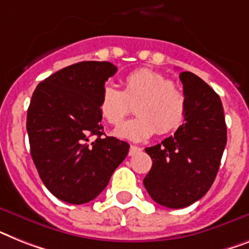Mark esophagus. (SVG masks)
Masks as SVG:
<instances>
[{
    "mask_svg": "<svg viewBox=\"0 0 249 249\" xmlns=\"http://www.w3.org/2000/svg\"><path fill=\"white\" fill-rule=\"evenodd\" d=\"M141 150H142L141 147L133 146V145H131V147H129V151H128V155L129 157H133V155H136L137 153H140Z\"/></svg>",
    "mask_w": 249,
    "mask_h": 249,
    "instance_id": "1",
    "label": "esophagus"
}]
</instances>
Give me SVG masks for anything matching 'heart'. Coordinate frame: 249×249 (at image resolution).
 <instances>
[{
  "mask_svg": "<svg viewBox=\"0 0 249 249\" xmlns=\"http://www.w3.org/2000/svg\"><path fill=\"white\" fill-rule=\"evenodd\" d=\"M122 90L112 84L103 86L99 112L109 124H120L135 104V116L114 131L116 136L142 141L154 133H169L183 123L187 100L183 90L161 73L141 67L127 73Z\"/></svg>",
  "mask_w": 249,
  "mask_h": 249,
  "instance_id": "b5f03b06",
  "label": "heart"
}]
</instances>
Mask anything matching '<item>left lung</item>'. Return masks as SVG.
Masks as SVG:
<instances>
[{
	"instance_id": "left-lung-1",
	"label": "left lung",
	"mask_w": 249,
	"mask_h": 249,
	"mask_svg": "<svg viewBox=\"0 0 249 249\" xmlns=\"http://www.w3.org/2000/svg\"><path fill=\"white\" fill-rule=\"evenodd\" d=\"M186 117L173 136L145 151L153 166L143 178L150 197L161 206L182 209L202 198L213 186L227 145V124L216 92L195 73H179Z\"/></svg>"
}]
</instances>
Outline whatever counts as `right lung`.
<instances>
[{
    "instance_id": "right-lung-1",
    "label": "right lung",
    "mask_w": 249,
    "mask_h": 249,
    "mask_svg": "<svg viewBox=\"0 0 249 249\" xmlns=\"http://www.w3.org/2000/svg\"><path fill=\"white\" fill-rule=\"evenodd\" d=\"M116 72L106 61L79 62L33 92L26 116L30 154L44 186L61 201L94 200L128 154V143L104 137L98 107L103 86Z\"/></svg>"
}]
</instances>
